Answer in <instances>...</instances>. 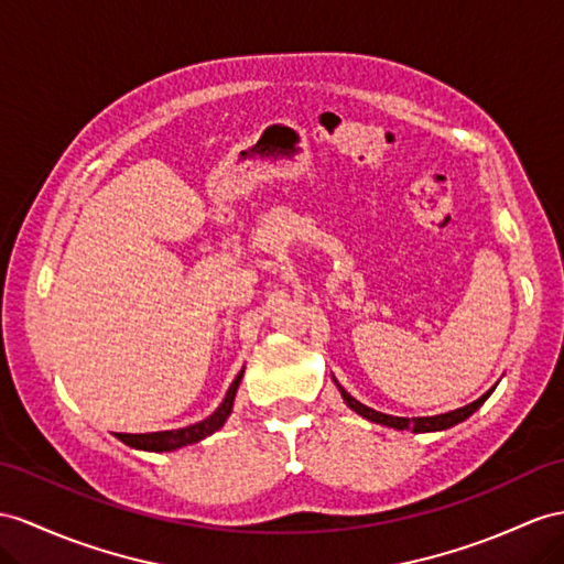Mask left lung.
<instances>
[{"label":"left lung","instance_id":"1","mask_svg":"<svg viewBox=\"0 0 564 564\" xmlns=\"http://www.w3.org/2000/svg\"><path fill=\"white\" fill-rule=\"evenodd\" d=\"M334 381H336V379H334ZM336 386H338V391H340V395H343V400H345V405H348L352 412L362 414L365 420H369V422H373V424H381V426H391V429H398V431H412V433L443 431V429H451V426H455V424H459V422H465L467 416H471L476 410H479V408L484 405V402L488 400V395L496 391V388H490V391L484 393L479 400H474V402H469V405L459 408V410H453V412L436 414V416H412V420H408V416H393V414H383V412L371 410V408L362 405V402H359V400H355L348 391H345V388H343L338 381H336Z\"/></svg>","mask_w":564,"mask_h":564}]
</instances>
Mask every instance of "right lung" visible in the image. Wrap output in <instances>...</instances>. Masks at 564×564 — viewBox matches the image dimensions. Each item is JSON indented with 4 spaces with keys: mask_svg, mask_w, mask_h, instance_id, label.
<instances>
[{
    "mask_svg": "<svg viewBox=\"0 0 564 564\" xmlns=\"http://www.w3.org/2000/svg\"><path fill=\"white\" fill-rule=\"evenodd\" d=\"M242 371L236 377V381L230 383V388L226 391V398L219 408H216L207 420H202L197 424H191L185 429H171V431H154V433H117V438L123 441L126 445L135 447V451H150V453H171V451H178L183 445H191L197 443L202 438L212 436L214 431H219L224 426V422L228 420L230 410H234V400L238 393V386L242 379Z\"/></svg>",
    "mask_w": 564,
    "mask_h": 564,
    "instance_id": "1",
    "label": "right lung"
}]
</instances>
